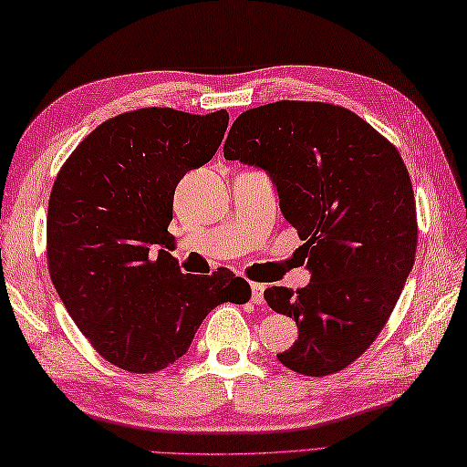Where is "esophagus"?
<instances>
[{
	"label": "esophagus",
	"mask_w": 467,
	"mask_h": 467,
	"mask_svg": "<svg viewBox=\"0 0 467 467\" xmlns=\"http://www.w3.org/2000/svg\"><path fill=\"white\" fill-rule=\"evenodd\" d=\"M251 301L254 305H263V301H265V285L251 283Z\"/></svg>",
	"instance_id": "obj_1"
}]
</instances>
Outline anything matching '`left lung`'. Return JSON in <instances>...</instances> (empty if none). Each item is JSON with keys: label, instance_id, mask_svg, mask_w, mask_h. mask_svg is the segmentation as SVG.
<instances>
[{"label": "left lung", "instance_id": "left-lung-1", "mask_svg": "<svg viewBox=\"0 0 467 467\" xmlns=\"http://www.w3.org/2000/svg\"><path fill=\"white\" fill-rule=\"evenodd\" d=\"M224 158L271 176L309 254L305 289L265 291L299 327L276 357L309 377L345 369L381 333L415 261V198L398 148L347 108L281 100L236 118Z\"/></svg>", "mask_w": 467, "mask_h": 467}]
</instances>
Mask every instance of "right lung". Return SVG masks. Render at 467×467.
<instances>
[{"mask_svg": "<svg viewBox=\"0 0 467 467\" xmlns=\"http://www.w3.org/2000/svg\"><path fill=\"white\" fill-rule=\"evenodd\" d=\"M226 126V110L124 112L88 134L56 176L49 276L78 329L124 371L164 369L188 351L216 305L251 299L241 276L184 275L168 253L174 188L211 161Z\"/></svg>", "mask_w": 467, "mask_h": 467, "instance_id": "1", "label": "right lung"}]
</instances>
